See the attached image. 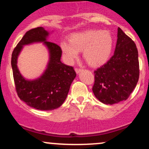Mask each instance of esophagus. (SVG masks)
<instances>
[{
    "instance_id": "34e87169",
    "label": "esophagus",
    "mask_w": 149,
    "mask_h": 149,
    "mask_svg": "<svg viewBox=\"0 0 149 149\" xmlns=\"http://www.w3.org/2000/svg\"><path fill=\"white\" fill-rule=\"evenodd\" d=\"M82 69H80V68H76V69H75V71H76V72L77 73H80V71H82Z\"/></svg>"
}]
</instances>
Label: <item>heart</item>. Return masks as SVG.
<instances>
[{
	"instance_id": "obj_1",
	"label": "heart",
	"mask_w": 149,
	"mask_h": 149,
	"mask_svg": "<svg viewBox=\"0 0 149 149\" xmlns=\"http://www.w3.org/2000/svg\"><path fill=\"white\" fill-rule=\"evenodd\" d=\"M113 39L109 31L89 29L71 34L69 42L60 43L65 60L72 64L83 51L85 60L92 66H99L108 61L111 54Z\"/></svg>"
}]
</instances>
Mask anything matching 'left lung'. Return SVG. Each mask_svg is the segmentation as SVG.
<instances>
[{"label": "left lung", "instance_id": "obj_1", "mask_svg": "<svg viewBox=\"0 0 149 149\" xmlns=\"http://www.w3.org/2000/svg\"><path fill=\"white\" fill-rule=\"evenodd\" d=\"M92 91L102 103L113 104L126 100L137 84L139 64L136 44L120 28L113 55L94 71Z\"/></svg>", "mask_w": 149, "mask_h": 149}]
</instances>
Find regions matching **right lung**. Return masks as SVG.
Returning a JSON list of instances; mask_svg holds the SVG:
<instances>
[{
  "mask_svg": "<svg viewBox=\"0 0 149 149\" xmlns=\"http://www.w3.org/2000/svg\"><path fill=\"white\" fill-rule=\"evenodd\" d=\"M47 35L48 32L42 27L28 31L15 47L11 58L15 90L18 97L29 107L42 111L53 110L61 106L76 76L73 66L61 62V47L56 43L47 41ZM33 42H44L49 49L51 57L44 75L38 79L29 81L21 76L16 61L22 46Z\"/></svg>",
  "mask_w": 149,
  "mask_h": 149,
  "instance_id": "right-lung-1",
  "label": "right lung"
}]
</instances>
